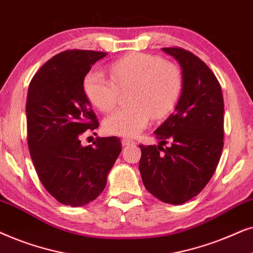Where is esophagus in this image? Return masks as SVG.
<instances>
[{
    "label": "esophagus",
    "mask_w": 253,
    "mask_h": 253,
    "mask_svg": "<svg viewBox=\"0 0 253 253\" xmlns=\"http://www.w3.org/2000/svg\"><path fill=\"white\" fill-rule=\"evenodd\" d=\"M121 143H123V146H129V144H134L135 142H134L133 140L127 139V137H125V139L121 140Z\"/></svg>",
    "instance_id": "esophagus-1"
}]
</instances>
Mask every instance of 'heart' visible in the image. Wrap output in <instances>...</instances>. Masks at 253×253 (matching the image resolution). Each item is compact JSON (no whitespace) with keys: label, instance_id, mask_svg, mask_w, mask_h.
<instances>
[{"label":"heart","instance_id":"1","mask_svg":"<svg viewBox=\"0 0 253 253\" xmlns=\"http://www.w3.org/2000/svg\"><path fill=\"white\" fill-rule=\"evenodd\" d=\"M111 80L96 69L83 77V91L93 106L109 112L116 106L119 90H128L129 106L119 109L104 120V129L112 135L133 137L150 124L163 119L179 100L183 77L178 67L160 56L133 53L110 66Z\"/></svg>","mask_w":253,"mask_h":253}]
</instances>
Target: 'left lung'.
I'll list each match as a JSON object with an SVG mask.
<instances>
[{"mask_svg": "<svg viewBox=\"0 0 253 253\" xmlns=\"http://www.w3.org/2000/svg\"><path fill=\"white\" fill-rule=\"evenodd\" d=\"M162 49L180 65L183 89L174 112L154 132L158 146H140L139 170L154 197L181 205L199 194L216 170L223 149V96L203 60L179 47Z\"/></svg>", "mask_w": 253, "mask_h": 253, "instance_id": "1", "label": "left lung"}]
</instances>
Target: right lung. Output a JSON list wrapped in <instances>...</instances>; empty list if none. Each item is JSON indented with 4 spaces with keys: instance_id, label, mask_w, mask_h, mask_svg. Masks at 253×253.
<instances>
[{
    "instance_id": "obj_1",
    "label": "right lung",
    "mask_w": 253,
    "mask_h": 253,
    "mask_svg": "<svg viewBox=\"0 0 253 253\" xmlns=\"http://www.w3.org/2000/svg\"><path fill=\"white\" fill-rule=\"evenodd\" d=\"M107 53L66 50L33 76L26 100L28 143L40 181L60 204L79 207L95 200L121 151L117 136L82 146L81 135L99 123L83 91V77Z\"/></svg>"
}]
</instances>
